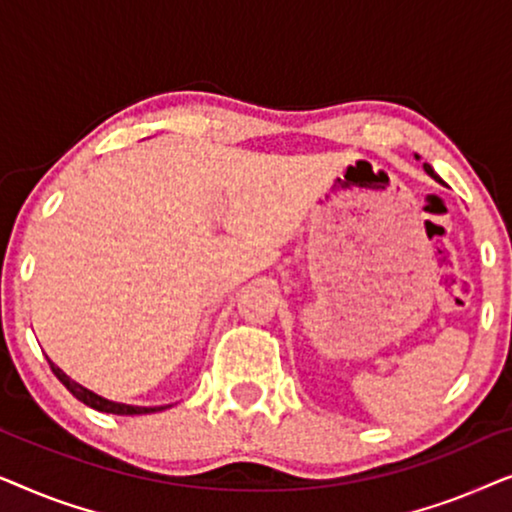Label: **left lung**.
<instances>
[{"label": "left lung", "instance_id": "8db88e82", "mask_svg": "<svg viewBox=\"0 0 512 512\" xmlns=\"http://www.w3.org/2000/svg\"><path fill=\"white\" fill-rule=\"evenodd\" d=\"M424 170H426V172H429V174H431V177H433V179H438V181H440V177H438V174H436V172H433V170H431V165H426V163H424Z\"/></svg>", "mask_w": 512, "mask_h": 512}]
</instances>
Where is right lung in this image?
Instances as JSON below:
<instances>
[{
    "mask_svg": "<svg viewBox=\"0 0 512 512\" xmlns=\"http://www.w3.org/2000/svg\"><path fill=\"white\" fill-rule=\"evenodd\" d=\"M51 363V361H48ZM51 370L55 373V377L65 384V387L72 391V394L79 398L81 403H86L88 408L93 410H100V412H111V415H149V412H158V410H165V408H139V405H123V403H114V401H107V398L93 394V391H88L86 387H81V384H76L74 380H69V377L62 373V370L51 363Z\"/></svg>",
    "mask_w": 512,
    "mask_h": 512,
    "instance_id": "1",
    "label": "right lung"
}]
</instances>
